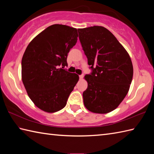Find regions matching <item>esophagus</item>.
<instances>
[{
    "label": "esophagus",
    "mask_w": 154,
    "mask_h": 154,
    "mask_svg": "<svg viewBox=\"0 0 154 154\" xmlns=\"http://www.w3.org/2000/svg\"><path fill=\"white\" fill-rule=\"evenodd\" d=\"M83 77H84V75H83V74H82V75H79V79L81 80V79H83Z\"/></svg>",
    "instance_id": "esophagus-1"
}]
</instances>
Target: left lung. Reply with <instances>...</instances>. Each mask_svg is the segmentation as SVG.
<instances>
[{
  "label": "left lung",
  "mask_w": 154,
  "mask_h": 154,
  "mask_svg": "<svg viewBox=\"0 0 154 154\" xmlns=\"http://www.w3.org/2000/svg\"><path fill=\"white\" fill-rule=\"evenodd\" d=\"M79 38L92 72L85 79L84 105L91 112L105 114L119 106L128 92L133 77L129 54L116 37L99 26L78 29Z\"/></svg>",
  "instance_id": "obj_1"
}]
</instances>
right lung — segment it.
<instances>
[{
	"label": "right lung",
	"instance_id": "obj_1",
	"mask_svg": "<svg viewBox=\"0 0 154 154\" xmlns=\"http://www.w3.org/2000/svg\"><path fill=\"white\" fill-rule=\"evenodd\" d=\"M77 30L54 24L28 44L22 59V79L30 99L39 109L55 112L65 106L79 75L62 68L77 41Z\"/></svg>",
	"mask_w": 154,
	"mask_h": 154
}]
</instances>
